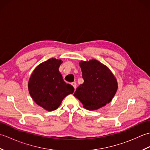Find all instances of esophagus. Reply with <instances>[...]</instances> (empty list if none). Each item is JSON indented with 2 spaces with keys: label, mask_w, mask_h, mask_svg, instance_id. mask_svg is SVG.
<instances>
[{
  "label": "esophagus",
  "mask_w": 150,
  "mask_h": 150,
  "mask_svg": "<svg viewBox=\"0 0 150 150\" xmlns=\"http://www.w3.org/2000/svg\"><path fill=\"white\" fill-rule=\"evenodd\" d=\"M72 86H73V87L75 88V90L76 89V87H77V83H76L75 82H71V84Z\"/></svg>",
  "instance_id": "1"
}]
</instances>
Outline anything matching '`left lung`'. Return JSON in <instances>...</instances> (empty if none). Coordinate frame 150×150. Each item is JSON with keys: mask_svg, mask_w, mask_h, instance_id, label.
I'll return each instance as SVG.
<instances>
[{"mask_svg": "<svg viewBox=\"0 0 150 150\" xmlns=\"http://www.w3.org/2000/svg\"><path fill=\"white\" fill-rule=\"evenodd\" d=\"M84 83L76 89L74 96L89 110L105 106L112 100L117 90V82L109 68L98 60L81 61Z\"/></svg>", "mask_w": 150, "mask_h": 150, "instance_id": "1", "label": "left lung"}]
</instances>
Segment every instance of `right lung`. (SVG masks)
<instances>
[{
  "label": "right lung",
  "instance_id": "add662e5",
  "mask_svg": "<svg viewBox=\"0 0 150 150\" xmlns=\"http://www.w3.org/2000/svg\"><path fill=\"white\" fill-rule=\"evenodd\" d=\"M61 60L51 59L35 69L28 82L33 100L47 111L55 110L67 95L74 91L71 84L64 81L59 71Z\"/></svg>",
  "mask_w": 150,
  "mask_h": 150
}]
</instances>
